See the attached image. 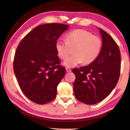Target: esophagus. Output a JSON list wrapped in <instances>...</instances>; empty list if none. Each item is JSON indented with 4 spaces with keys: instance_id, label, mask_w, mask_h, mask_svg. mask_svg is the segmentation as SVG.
Listing matches in <instances>:
<instances>
[{
    "instance_id": "obj_1",
    "label": "esophagus",
    "mask_w": 130,
    "mask_h": 130,
    "mask_svg": "<svg viewBox=\"0 0 130 130\" xmlns=\"http://www.w3.org/2000/svg\"><path fill=\"white\" fill-rule=\"evenodd\" d=\"M66 70H67V72H71V69L69 68H68V67L66 68Z\"/></svg>"
}]
</instances>
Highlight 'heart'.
I'll return each instance as SVG.
<instances>
[{
  "label": "heart",
  "mask_w": 130,
  "mask_h": 130,
  "mask_svg": "<svg viewBox=\"0 0 130 130\" xmlns=\"http://www.w3.org/2000/svg\"><path fill=\"white\" fill-rule=\"evenodd\" d=\"M102 42L100 37L93 35L84 29H76L66 35V41L58 40L55 44L57 54L64 60L73 50L74 54L63 61L67 67H73L79 63L90 64L101 53Z\"/></svg>",
  "instance_id": "obj_1"
}]
</instances>
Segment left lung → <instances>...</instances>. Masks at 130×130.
Wrapping results in <instances>:
<instances>
[{"label": "left lung", "mask_w": 130, "mask_h": 130, "mask_svg": "<svg viewBox=\"0 0 130 130\" xmlns=\"http://www.w3.org/2000/svg\"><path fill=\"white\" fill-rule=\"evenodd\" d=\"M99 29L103 40L100 54L89 65L73 69L75 75L74 94L78 100L87 104L98 103L109 95L120 75L119 47L108 34Z\"/></svg>", "instance_id": "8db88e82"}]
</instances>
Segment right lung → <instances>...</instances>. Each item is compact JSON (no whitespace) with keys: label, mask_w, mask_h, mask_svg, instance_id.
<instances>
[{"label":"right lung","mask_w":130,"mask_h":130,"mask_svg":"<svg viewBox=\"0 0 130 130\" xmlns=\"http://www.w3.org/2000/svg\"><path fill=\"white\" fill-rule=\"evenodd\" d=\"M67 24L48 23L36 27L24 37L16 50L13 70L23 94L35 103L53 101L65 74L55 44Z\"/></svg>","instance_id":"right-lung-1"}]
</instances>
